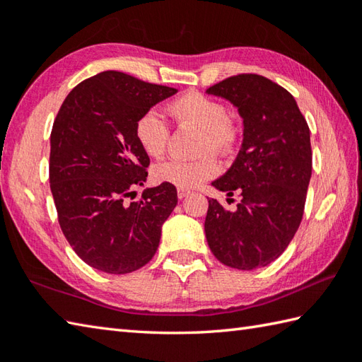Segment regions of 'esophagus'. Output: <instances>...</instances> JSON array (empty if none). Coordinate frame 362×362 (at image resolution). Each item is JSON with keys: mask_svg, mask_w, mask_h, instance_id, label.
I'll return each mask as SVG.
<instances>
[{"mask_svg": "<svg viewBox=\"0 0 362 362\" xmlns=\"http://www.w3.org/2000/svg\"><path fill=\"white\" fill-rule=\"evenodd\" d=\"M191 191L188 189H179V193H177V196H179V199H185L187 196H189Z\"/></svg>", "mask_w": 362, "mask_h": 362, "instance_id": "obj_1", "label": "esophagus"}]
</instances>
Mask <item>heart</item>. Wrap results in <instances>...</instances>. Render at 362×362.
<instances>
[{
  "instance_id": "b5f03b06",
  "label": "heart",
  "mask_w": 362,
  "mask_h": 362,
  "mask_svg": "<svg viewBox=\"0 0 362 362\" xmlns=\"http://www.w3.org/2000/svg\"><path fill=\"white\" fill-rule=\"evenodd\" d=\"M168 112L179 126H193L202 130L199 152H216L221 156L235 149L238 129L228 118L226 104L199 91H187L168 104ZM134 134L140 148L149 157L160 158L168 149L169 127L156 110H148L135 121ZM219 171L216 158L210 153L196 160L171 158L153 168L152 177L158 183H168L182 189H189L211 179Z\"/></svg>"
}]
</instances>
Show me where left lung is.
Instances as JSON below:
<instances>
[{
    "mask_svg": "<svg viewBox=\"0 0 362 362\" xmlns=\"http://www.w3.org/2000/svg\"><path fill=\"white\" fill-rule=\"evenodd\" d=\"M206 93L232 103L244 124L233 165L211 183L227 196L240 193L241 202L230 211L210 199L206 243L228 267H264L286 250L302 222L313 169L310 127L294 96L263 76H232Z\"/></svg>",
    "mask_w": 362,
    "mask_h": 362,
    "instance_id": "8db88e82",
    "label": "left lung"
}]
</instances>
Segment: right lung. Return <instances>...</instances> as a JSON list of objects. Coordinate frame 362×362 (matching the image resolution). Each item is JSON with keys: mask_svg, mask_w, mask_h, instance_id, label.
<instances>
[{"mask_svg": "<svg viewBox=\"0 0 362 362\" xmlns=\"http://www.w3.org/2000/svg\"><path fill=\"white\" fill-rule=\"evenodd\" d=\"M177 93L119 71H103L76 86L51 132L49 183L60 228L78 257L107 274H129L158 249L161 226L177 205L168 183L146 188L149 156L134 127L140 115Z\"/></svg>", "mask_w": 362, "mask_h": 362, "instance_id": "1", "label": "right lung"}]
</instances>
